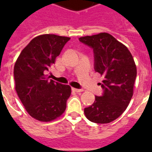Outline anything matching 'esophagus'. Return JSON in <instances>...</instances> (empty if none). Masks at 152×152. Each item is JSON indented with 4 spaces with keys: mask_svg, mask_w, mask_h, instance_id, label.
I'll list each match as a JSON object with an SVG mask.
<instances>
[{
    "mask_svg": "<svg viewBox=\"0 0 152 152\" xmlns=\"http://www.w3.org/2000/svg\"><path fill=\"white\" fill-rule=\"evenodd\" d=\"M72 90L74 91V92L76 93H80V92H83L84 90L81 89H76V88H72Z\"/></svg>",
    "mask_w": 152,
    "mask_h": 152,
    "instance_id": "esophagus-1",
    "label": "esophagus"
}]
</instances>
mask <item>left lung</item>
<instances>
[{"label":"left lung","instance_id":"1","mask_svg":"<svg viewBox=\"0 0 152 152\" xmlns=\"http://www.w3.org/2000/svg\"><path fill=\"white\" fill-rule=\"evenodd\" d=\"M93 48L94 70L103 77V94L84 110L89 121L107 124L117 119L126 110L134 94L137 67L130 51L107 32L79 38Z\"/></svg>","mask_w":152,"mask_h":152}]
</instances>
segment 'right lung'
<instances>
[{
    "label": "right lung",
    "instance_id": "obj_1",
    "mask_svg": "<svg viewBox=\"0 0 152 152\" xmlns=\"http://www.w3.org/2000/svg\"><path fill=\"white\" fill-rule=\"evenodd\" d=\"M70 37L44 34L33 38L18 57L14 67L15 90L31 117L49 122L65 112L72 89L49 80L50 71Z\"/></svg>",
    "mask_w": 152,
    "mask_h": 152
}]
</instances>
